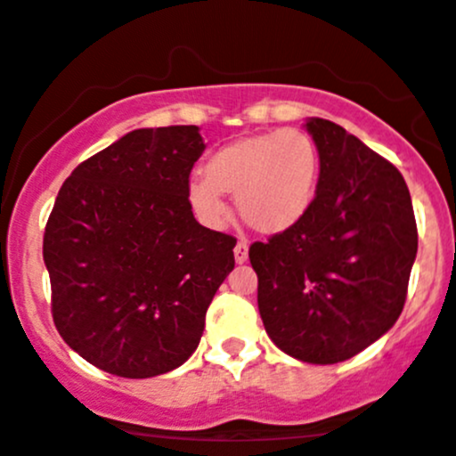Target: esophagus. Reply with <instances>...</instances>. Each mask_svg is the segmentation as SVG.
<instances>
[{"mask_svg": "<svg viewBox=\"0 0 456 456\" xmlns=\"http://www.w3.org/2000/svg\"><path fill=\"white\" fill-rule=\"evenodd\" d=\"M233 255H235V264H246V259H248V242H246V240H240V242L235 244Z\"/></svg>", "mask_w": 456, "mask_h": 456, "instance_id": "34e87169", "label": "esophagus"}]
</instances>
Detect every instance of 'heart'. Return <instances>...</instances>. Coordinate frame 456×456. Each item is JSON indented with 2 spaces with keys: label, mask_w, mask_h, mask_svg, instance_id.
Masks as SVG:
<instances>
[{
  "label": "heart",
  "mask_w": 456,
  "mask_h": 456,
  "mask_svg": "<svg viewBox=\"0 0 456 456\" xmlns=\"http://www.w3.org/2000/svg\"><path fill=\"white\" fill-rule=\"evenodd\" d=\"M191 177L186 199L208 227L227 223L223 195L235 197V210L246 227L261 235H281L305 221L317 191L319 154L302 130H270L246 134L223 145L203 169Z\"/></svg>",
  "instance_id": "b5f03b06"
}]
</instances>
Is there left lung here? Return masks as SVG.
I'll return each instance as SVG.
<instances>
[{
    "label": "left lung",
    "mask_w": 456,
    "mask_h": 456,
    "mask_svg": "<svg viewBox=\"0 0 456 456\" xmlns=\"http://www.w3.org/2000/svg\"><path fill=\"white\" fill-rule=\"evenodd\" d=\"M319 154L313 206L297 227L255 242L259 315L272 343L337 364L399 319L418 253L411 197L395 165L338 124L308 118Z\"/></svg>",
    "instance_id": "obj_1"
}]
</instances>
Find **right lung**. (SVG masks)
<instances>
[{"instance_id": "right-lung-1", "label": "right lung", "mask_w": 456, "mask_h": 456, "mask_svg": "<svg viewBox=\"0 0 456 456\" xmlns=\"http://www.w3.org/2000/svg\"><path fill=\"white\" fill-rule=\"evenodd\" d=\"M203 150L199 126L133 130L81 162L55 199L43 244L55 328L118 378L184 364L235 265V240L188 206Z\"/></svg>"}]
</instances>
